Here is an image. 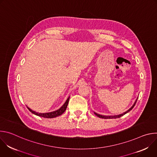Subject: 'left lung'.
Instances as JSON below:
<instances>
[{
  "mask_svg": "<svg viewBox=\"0 0 157 157\" xmlns=\"http://www.w3.org/2000/svg\"><path fill=\"white\" fill-rule=\"evenodd\" d=\"M137 99H138V98L137 99V100H136V101L135 102V103L133 104V105L128 110H127L126 112H125L124 113H123V114H119V115H117V116H102V115H99V114H97V113H94V114L98 116V117H100V118H102V119H116V118H119V117H122V116H124V115H125V114H127V113H128V112L130 111V110H131L133 108V107L135 106V105H136V102H137Z\"/></svg>",
  "mask_w": 157,
  "mask_h": 157,
  "instance_id": "obj_1",
  "label": "left lung"
}]
</instances>
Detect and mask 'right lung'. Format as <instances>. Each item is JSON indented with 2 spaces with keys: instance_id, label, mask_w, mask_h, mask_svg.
Masks as SVG:
<instances>
[{
  "instance_id": "obj_1",
  "label": "right lung",
  "mask_w": 157,
  "mask_h": 157,
  "mask_svg": "<svg viewBox=\"0 0 157 157\" xmlns=\"http://www.w3.org/2000/svg\"><path fill=\"white\" fill-rule=\"evenodd\" d=\"M69 99H70V97L67 99L66 101L65 102V103L61 106V107L60 109H59L58 110H56L55 111L52 112V113H36L35 111H33L32 110H31L30 108H28V109L32 113H33V114L40 116V117H44V118H53V117H56L57 116H59L60 115H61L62 114H63L64 113V111L66 110L67 106H68V102H69Z\"/></svg>"
}]
</instances>
